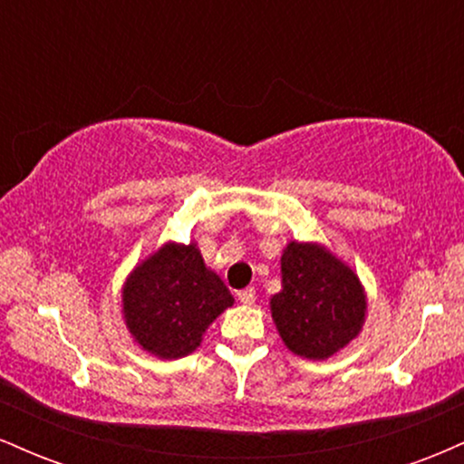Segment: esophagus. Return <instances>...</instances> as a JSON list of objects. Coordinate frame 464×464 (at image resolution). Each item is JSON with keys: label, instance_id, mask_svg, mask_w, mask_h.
Returning a JSON list of instances; mask_svg holds the SVG:
<instances>
[{"label": "esophagus", "instance_id": "esophagus-1", "mask_svg": "<svg viewBox=\"0 0 464 464\" xmlns=\"http://www.w3.org/2000/svg\"><path fill=\"white\" fill-rule=\"evenodd\" d=\"M237 299L242 301L244 305H253V303H255V287H244V290H239Z\"/></svg>", "mask_w": 464, "mask_h": 464}]
</instances>
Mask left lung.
<instances>
[{
	"instance_id": "8db88e82",
	"label": "left lung",
	"mask_w": 464,
	"mask_h": 464,
	"mask_svg": "<svg viewBox=\"0 0 464 464\" xmlns=\"http://www.w3.org/2000/svg\"><path fill=\"white\" fill-rule=\"evenodd\" d=\"M281 284L284 290L270 299V310L292 353L324 360L360 334L364 290L353 270L329 250L318 244H287Z\"/></svg>"
}]
</instances>
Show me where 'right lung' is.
I'll list each match as a JSON object with an SVG mask.
<instances>
[{"mask_svg":"<svg viewBox=\"0 0 464 464\" xmlns=\"http://www.w3.org/2000/svg\"><path fill=\"white\" fill-rule=\"evenodd\" d=\"M231 305V292L207 268L196 244H165L132 270L124 285L130 334L165 360L189 355L205 329Z\"/></svg>","mask_w":464,"mask_h":464,"instance_id":"1","label":"right lung"}]
</instances>
